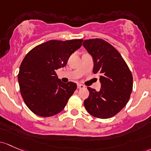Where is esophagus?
Instances as JSON below:
<instances>
[{
    "label": "esophagus",
    "mask_w": 151,
    "mask_h": 151,
    "mask_svg": "<svg viewBox=\"0 0 151 151\" xmlns=\"http://www.w3.org/2000/svg\"><path fill=\"white\" fill-rule=\"evenodd\" d=\"M77 88L83 89V88H85V86H84L83 85H82V84H78V85H77Z\"/></svg>",
    "instance_id": "obj_1"
}]
</instances>
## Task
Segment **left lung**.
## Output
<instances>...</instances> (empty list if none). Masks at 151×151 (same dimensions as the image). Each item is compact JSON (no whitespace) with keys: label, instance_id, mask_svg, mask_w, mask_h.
I'll use <instances>...</instances> for the list:
<instances>
[{"label":"left lung","instance_id":"obj_1","mask_svg":"<svg viewBox=\"0 0 151 151\" xmlns=\"http://www.w3.org/2000/svg\"><path fill=\"white\" fill-rule=\"evenodd\" d=\"M84 47L92 56L93 73L98 74L99 91L88 88L90 95L84 105L90 115L109 119L126 106L132 91L133 79L127 64L115 47L99 38L85 40Z\"/></svg>","mask_w":151,"mask_h":151}]
</instances>
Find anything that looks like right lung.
<instances>
[{
  "instance_id": "right-lung-1",
  "label": "right lung",
  "mask_w": 151,
  "mask_h": 151,
  "mask_svg": "<svg viewBox=\"0 0 151 151\" xmlns=\"http://www.w3.org/2000/svg\"><path fill=\"white\" fill-rule=\"evenodd\" d=\"M82 41L49 40L35 47L24 57L18 81L22 98L33 113L49 117L64 109L77 84L63 83L55 70L66 66L70 55L82 46Z\"/></svg>"
}]
</instances>
